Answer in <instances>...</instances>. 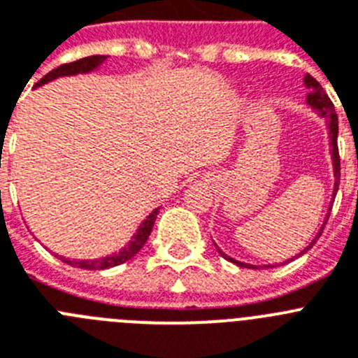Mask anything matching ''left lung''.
<instances>
[{
  "label": "left lung",
  "mask_w": 358,
  "mask_h": 358,
  "mask_svg": "<svg viewBox=\"0 0 358 358\" xmlns=\"http://www.w3.org/2000/svg\"><path fill=\"white\" fill-rule=\"evenodd\" d=\"M304 86L310 90V93L306 95V104L312 108V110H315L317 113H319V117H322V119H326V124H328V138H329V145H331V149H329V153H331V164H334V178H335V183H334V192H331V201L335 200V194H337L338 191V182H341V158H338V148H337V136H338V120H337V113H335V108H334V102L329 101V97L326 95V92L322 90V86L317 83L315 79H313L310 73H306L303 79ZM331 210V203H329L328 207V213ZM329 214H326L324 216V223L321 225V229H319V232H317L315 238L312 239V243L308 245V247L304 248V250H301L299 256H303L304 252H308L310 248L313 247V243H315L317 239H319V236H321L322 229H324L326 222H328ZM216 245V243H214ZM217 248V245H216ZM217 252L222 254L223 257H225L227 261H231V263H236L238 266H248V268H259L257 265H247V263H241V261H236L234 257L227 256V254H223L220 248H217ZM297 257V256H295ZM294 259V257H292ZM290 259V261H292ZM288 263V261H287ZM266 266H273V265H266Z\"/></svg>",
  "instance_id": "obj_1"
}]
</instances>
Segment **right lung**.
<instances>
[{"mask_svg":"<svg viewBox=\"0 0 358 358\" xmlns=\"http://www.w3.org/2000/svg\"><path fill=\"white\" fill-rule=\"evenodd\" d=\"M106 55H90V57L85 59H79V61H73V63H68V64H61L57 66L55 70L48 71L45 77H43L39 83H37L34 88H39L43 85H48L52 80L59 79V77H70V76H79V73H90V71L97 70L102 63L106 61ZM158 207L153 210V213L149 214L145 217L144 222L138 225L135 234L131 236V239L120 248L119 252H113L110 256H104V257H97V259H70V257H63L59 256V259L68 263V265L76 266V268H85V270H106V268H111V266H117V265H122L126 261L131 259L135 254H138L142 247L145 245L148 241L149 234L153 231V225H155V220H157V214H158Z\"/></svg>","mask_w":358,"mask_h":358,"instance_id":"obj_1","label":"right lung"}]
</instances>
